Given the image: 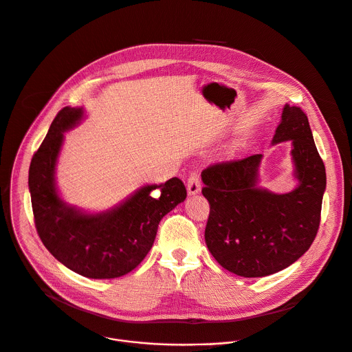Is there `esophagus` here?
I'll return each instance as SVG.
<instances>
[{"label": "esophagus", "instance_id": "1", "mask_svg": "<svg viewBox=\"0 0 352 352\" xmlns=\"http://www.w3.org/2000/svg\"><path fill=\"white\" fill-rule=\"evenodd\" d=\"M186 190L188 195H197L201 192V177L198 173H192L189 175Z\"/></svg>", "mask_w": 352, "mask_h": 352}]
</instances>
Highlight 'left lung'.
Returning a JSON list of instances; mask_svg holds the SVG:
<instances>
[{
  "mask_svg": "<svg viewBox=\"0 0 352 352\" xmlns=\"http://www.w3.org/2000/svg\"><path fill=\"white\" fill-rule=\"evenodd\" d=\"M292 143L296 186L276 194L260 186L263 154L202 171L210 205L205 240L214 260L230 272L258 278L285 270L311 245L320 225L326 168L306 113L285 104L272 144Z\"/></svg>",
  "mask_w": 352,
  "mask_h": 352,
  "instance_id": "obj_1",
  "label": "left lung"
}]
</instances>
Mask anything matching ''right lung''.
<instances>
[{
    "label": "right lung",
    "instance_id": "add662e5",
    "mask_svg": "<svg viewBox=\"0 0 352 352\" xmlns=\"http://www.w3.org/2000/svg\"><path fill=\"white\" fill-rule=\"evenodd\" d=\"M85 116L82 107L63 108L29 167V192L38 234L53 257L92 279H111L135 270L155 240L158 223L186 198L181 179L143 185L120 204L87 212L61 198L56 166L65 133ZM159 190L157 196L151 192Z\"/></svg>",
    "mask_w": 352,
    "mask_h": 352
}]
</instances>
